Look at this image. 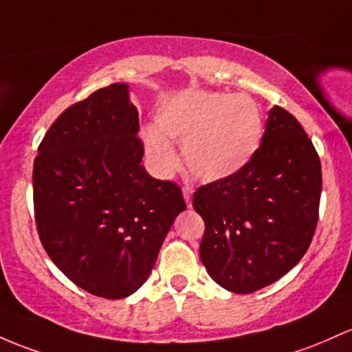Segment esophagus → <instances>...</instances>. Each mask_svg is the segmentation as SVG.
<instances>
[{"instance_id":"34e87169","label":"esophagus","mask_w":352,"mask_h":352,"mask_svg":"<svg viewBox=\"0 0 352 352\" xmlns=\"http://www.w3.org/2000/svg\"><path fill=\"white\" fill-rule=\"evenodd\" d=\"M182 194H184L185 202H187V206L192 207V194H194V188L188 187V185H187V187L182 188Z\"/></svg>"}]
</instances>
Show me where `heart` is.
Here are the masks:
<instances>
[{"mask_svg": "<svg viewBox=\"0 0 352 352\" xmlns=\"http://www.w3.org/2000/svg\"><path fill=\"white\" fill-rule=\"evenodd\" d=\"M264 135L258 103L245 94L185 90L170 96L155 113V129L142 130L145 155L158 175L179 165L172 144H182L188 170L207 182L229 179L254 160Z\"/></svg>", "mask_w": 352, "mask_h": 352, "instance_id": "obj_1", "label": "heart"}]
</instances>
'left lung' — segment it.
<instances>
[{"label": "left lung", "mask_w": 352, "mask_h": 352, "mask_svg": "<svg viewBox=\"0 0 352 352\" xmlns=\"http://www.w3.org/2000/svg\"><path fill=\"white\" fill-rule=\"evenodd\" d=\"M320 188V160L307 133L287 110L270 108L254 160L194 194L206 222L200 258L208 276L235 294L285 276L314 237Z\"/></svg>", "instance_id": "8db88e82"}]
</instances>
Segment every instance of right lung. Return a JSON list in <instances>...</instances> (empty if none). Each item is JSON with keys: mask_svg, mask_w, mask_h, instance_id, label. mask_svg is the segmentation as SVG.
Instances as JSON below:
<instances>
[{"mask_svg": "<svg viewBox=\"0 0 352 352\" xmlns=\"http://www.w3.org/2000/svg\"><path fill=\"white\" fill-rule=\"evenodd\" d=\"M142 157L138 110L126 83L67 108L38 146V235L56 267L94 296L133 294L187 208L179 185L150 177Z\"/></svg>", "mask_w": 352, "mask_h": 352, "instance_id": "right-lung-1", "label": "right lung"}]
</instances>
